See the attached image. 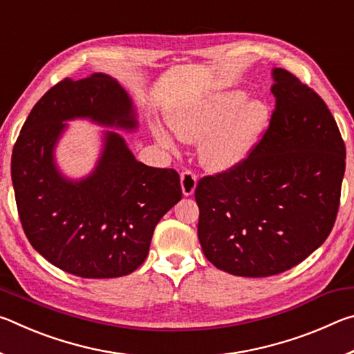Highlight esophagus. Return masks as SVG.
I'll return each instance as SVG.
<instances>
[{
  "instance_id": "esophagus-1",
  "label": "esophagus",
  "mask_w": 354,
  "mask_h": 354,
  "mask_svg": "<svg viewBox=\"0 0 354 354\" xmlns=\"http://www.w3.org/2000/svg\"><path fill=\"white\" fill-rule=\"evenodd\" d=\"M196 187V175L192 170H185L181 173V189L185 196L192 195Z\"/></svg>"
}]
</instances>
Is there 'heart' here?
<instances>
[{
	"label": "heart",
	"instance_id": "b5f03b06",
	"mask_svg": "<svg viewBox=\"0 0 354 354\" xmlns=\"http://www.w3.org/2000/svg\"><path fill=\"white\" fill-rule=\"evenodd\" d=\"M242 91H230L189 101L169 115L173 133L184 142H200L201 159L207 169L227 170L247 159L259 140L268 120L267 106L259 100L247 101ZM162 145L173 143L162 129H156Z\"/></svg>",
	"mask_w": 354,
	"mask_h": 354
}]
</instances>
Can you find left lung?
<instances>
[{
  "instance_id": "obj_1",
  "label": "left lung",
  "mask_w": 354,
  "mask_h": 354,
  "mask_svg": "<svg viewBox=\"0 0 354 354\" xmlns=\"http://www.w3.org/2000/svg\"><path fill=\"white\" fill-rule=\"evenodd\" d=\"M277 104L262 139L232 169L195 189L206 259L236 277L298 266L326 241L340 205L345 143L315 91L273 70Z\"/></svg>"
}]
</instances>
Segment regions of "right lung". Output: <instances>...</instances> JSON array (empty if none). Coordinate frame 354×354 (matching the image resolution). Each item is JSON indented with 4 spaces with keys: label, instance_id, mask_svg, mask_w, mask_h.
Returning <instances> with one entry per match:
<instances>
[{
    "label": "right lung",
    "instance_id": "add662e5",
    "mask_svg": "<svg viewBox=\"0 0 354 354\" xmlns=\"http://www.w3.org/2000/svg\"><path fill=\"white\" fill-rule=\"evenodd\" d=\"M73 118L137 128L131 98L113 77L93 73L53 86L32 107L12 151L23 231L64 272L88 279L124 277L147 259L156 225L181 200L179 175L136 160L123 137L106 131L95 170L70 181L53 151L64 122Z\"/></svg>",
    "mask_w": 354,
    "mask_h": 354
}]
</instances>
